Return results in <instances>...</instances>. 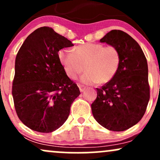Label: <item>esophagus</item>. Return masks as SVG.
<instances>
[{"instance_id": "obj_1", "label": "esophagus", "mask_w": 160, "mask_h": 160, "mask_svg": "<svg viewBox=\"0 0 160 160\" xmlns=\"http://www.w3.org/2000/svg\"><path fill=\"white\" fill-rule=\"evenodd\" d=\"M78 87H79V89H80V91L81 92H83L84 90H85V89H86V87L84 86H82V85H80V84H79L78 85Z\"/></svg>"}]
</instances>
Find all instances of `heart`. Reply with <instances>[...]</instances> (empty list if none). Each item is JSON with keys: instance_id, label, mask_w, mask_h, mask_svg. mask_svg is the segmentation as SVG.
Instances as JSON below:
<instances>
[{"instance_id": "heart-1", "label": "heart", "mask_w": 160, "mask_h": 160, "mask_svg": "<svg viewBox=\"0 0 160 160\" xmlns=\"http://www.w3.org/2000/svg\"><path fill=\"white\" fill-rule=\"evenodd\" d=\"M58 57L65 74L76 79L84 71L80 80L82 83L92 85L97 82L107 83L115 77L120 68L121 56L113 46L98 43H86L78 46L74 52L68 49H60Z\"/></svg>"}]
</instances>
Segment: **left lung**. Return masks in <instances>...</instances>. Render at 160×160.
Returning <instances> with one entry per match:
<instances>
[{
  "instance_id": "obj_1",
  "label": "left lung",
  "mask_w": 160,
  "mask_h": 160,
  "mask_svg": "<svg viewBox=\"0 0 160 160\" xmlns=\"http://www.w3.org/2000/svg\"><path fill=\"white\" fill-rule=\"evenodd\" d=\"M100 42L117 47L121 62L114 78L97 89L92 111L103 127L125 131L141 120L149 102L148 62L138 43L122 31L112 30Z\"/></svg>"
}]
</instances>
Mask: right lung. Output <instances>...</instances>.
Masks as SVG:
<instances>
[{"label": "right lung", "mask_w": 160, "mask_h": 160, "mask_svg": "<svg viewBox=\"0 0 160 160\" xmlns=\"http://www.w3.org/2000/svg\"><path fill=\"white\" fill-rule=\"evenodd\" d=\"M74 46L52 28L29 34L16 57L12 94L19 120L27 127L49 133L65 123L80 92L65 74L60 49Z\"/></svg>", "instance_id": "right-lung-1"}]
</instances>
